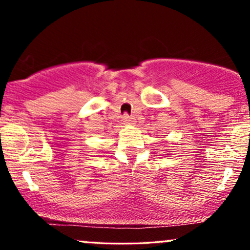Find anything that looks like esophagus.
Wrapping results in <instances>:
<instances>
[{
    "instance_id": "34e87169",
    "label": "esophagus",
    "mask_w": 250,
    "mask_h": 250,
    "mask_svg": "<svg viewBox=\"0 0 250 250\" xmlns=\"http://www.w3.org/2000/svg\"><path fill=\"white\" fill-rule=\"evenodd\" d=\"M122 122H123V125H133L134 120H133V117H130L128 114H125V115H123V117H122Z\"/></svg>"
}]
</instances>
